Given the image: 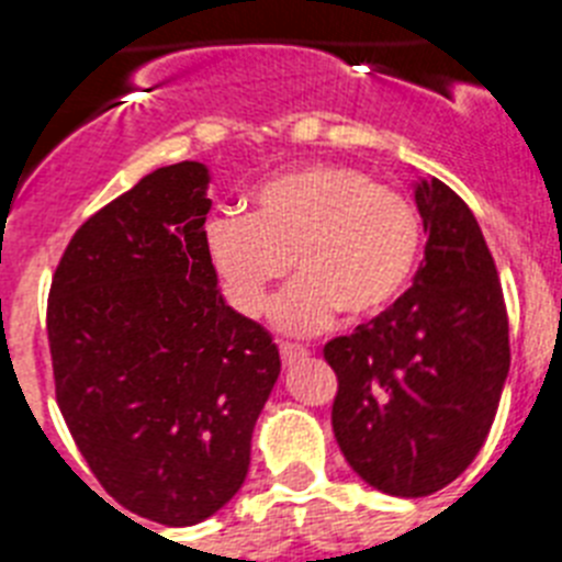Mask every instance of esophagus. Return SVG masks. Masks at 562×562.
Masks as SVG:
<instances>
[{"mask_svg": "<svg viewBox=\"0 0 562 562\" xmlns=\"http://www.w3.org/2000/svg\"><path fill=\"white\" fill-rule=\"evenodd\" d=\"M278 349H281V360H284L286 366H292V362H297V360H304V357L310 355V351H306L304 346H297V342H281Z\"/></svg>", "mask_w": 562, "mask_h": 562, "instance_id": "obj_1", "label": "esophagus"}]
</instances>
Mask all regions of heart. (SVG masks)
<instances>
[{
    "label": "heart",
    "mask_w": 562,
    "mask_h": 562,
    "mask_svg": "<svg viewBox=\"0 0 562 562\" xmlns=\"http://www.w3.org/2000/svg\"><path fill=\"white\" fill-rule=\"evenodd\" d=\"M205 241L227 304L245 317L270 306L292 265L297 281L272 321L312 335L337 312L371 321L394 306L419 267L425 227L405 193L362 168L310 162L258 186L247 216L207 222Z\"/></svg>",
    "instance_id": "b5f03b06"
}]
</instances>
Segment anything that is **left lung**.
Returning <instances> with one entry per match:
<instances>
[{
    "instance_id": "obj_1",
    "label": "left lung",
    "mask_w": 562,
    "mask_h": 562,
    "mask_svg": "<svg viewBox=\"0 0 562 562\" xmlns=\"http://www.w3.org/2000/svg\"><path fill=\"white\" fill-rule=\"evenodd\" d=\"M414 196L428 233L414 286L324 346L337 445L366 484L400 498L473 464L509 374L504 292L473 211L441 180L416 182Z\"/></svg>"
}]
</instances>
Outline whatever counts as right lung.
<instances>
[{
	"instance_id": "obj_1",
	"label": "right lung",
	"mask_w": 562,
	"mask_h": 562,
	"mask_svg": "<svg viewBox=\"0 0 562 562\" xmlns=\"http://www.w3.org/2000/svg\"><path fill=\"white\" fill-rule=\"evenodd\" d=\"M207 168L143 177L69 238L47 301L56 400L101 486L162 526L220 513L245 484L281 371L270 331L222 297Z\"/></svg>"
}]
</instances>
